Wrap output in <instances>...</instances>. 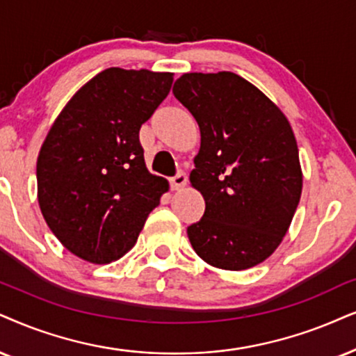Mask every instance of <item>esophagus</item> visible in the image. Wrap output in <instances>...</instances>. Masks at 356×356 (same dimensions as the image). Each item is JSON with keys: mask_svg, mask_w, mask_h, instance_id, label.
Masks as SVG:
<instances>
[{"mask_svg": "<svg viewBox=\"0 0 356 356\" xmlns=\"http://www.w3.org/2000/svg\"><path fill=\"white\" fill-rule=\"evenodd\" d=\"M186 184H187V174L184 172V170H179V172L170 179V187H172L174 191H179V188H182Z\"/></svg>", "mask_w": 356, "mask_h": 356, "instance_id": "esophagus-1", "label": "esophagus"}]
</instances>
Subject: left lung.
Returning a JSON list of instances; mask_svg holds the SVG:
<instances>
[{"label": "left lung", "mask_w": 356, "mask_h": 356, "mask_svg": "<svg viewBox=\"0 0 356 356\" xmlns=\"http://www.w3.org/2000/svg\"><path fill=\"white\" fill-rule=\"evenodd\" d=\"M172 93L202 136L191 182L204 195L205 211L187 228L192 248L230 271L263 263L286 235L302 192L289 121L233 72L184 74Z\"/></svg>", "instance_id": "obj_1"}]
</instances>
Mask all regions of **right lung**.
I'll use <instances>...</instances> for the list:
<instances>
[{
  "label": "right lung",
  "instance_id": "add662e5",
  "mask_svg": "<svg viewBox=\"0 0 356 356\" xmlns=\"http://www.w3.org/2000/svg\"><path fill=\"white\" fill-rule=\"evenodd\" d=\"M172 80L169 72L111 67L85 83L52 124L38 157V199L49 228L79 258H121L168 191V181L146 168L139 129Z\"/></svg>",
  "mask_w": 356,
  "mask_h": 356
}]
</instances>
